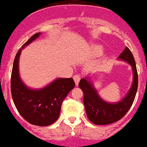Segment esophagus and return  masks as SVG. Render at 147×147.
Instances as JSON below:
<instances>
[{"label": "esophagus", "instance_id": "34e87169", "mask_svg": "<svg viewBox=\"0 0 147 147\" xmlns=\"http://www.w3.org/2000/svg\"><path fill=\"white\" fill-rule=\"evenodd\" d=\"M74 82H75V85L78 86L79 84V82H80V80H81V76L78 75V74L74 75Z\"/></svg>", "mask_w": 147, "mask_h": 147}]
</instances>
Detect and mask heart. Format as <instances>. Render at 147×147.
Returning <instances> with one entry per match:
<instances>
[{"label": "heart", "mask_w": 147, "mask_h": 147, "mask_svg": "<svg viewBox=\"0 0 147 147\" xmlns=\"http://www.w3.org/2000/svg\"><path fill=\"white\" fill-rule=\"evenodd\" d=\"M93 51L95 52L96 55H101L104 51V49L101 46H94L93 47Z\"/></svg>", "instance_id": "1"}]
</instances>
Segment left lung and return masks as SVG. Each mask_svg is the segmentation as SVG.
<instances>
[{
    "label": "left lung",
    "instance_id": "1",
    "mask_svg": "<svg viewBox=\"0 0 147 147\" xmlns=\"http://www.w3.org/2000/svg\"><path fill=\"white\" fill-rule=\"evenodd\" d=\"M119 61L128 63L131 66L133 80L131 88L123 98L117 102H108L102 99L96 89L90 75L81 79L79 87L84 93V105L87 117L96 125H106L118 121L128 112L135 100L138 89V73L133 55L126 47L118 57Z\"/></svg>",
    "mask_w": 147,
    "mask_h": 147
}]
</instances>
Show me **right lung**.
Listing matches in <instances>:
<instances>
[{
  "instance_id": "right-lung-1",
  "label": "right lung",
  "mask_w": 147,
  "mask_h": 147,
  "mask_svg": "<svg viewBox=\"0 0 147 147\" xmlns=\"http://www.w3.org/2000/svg\"><path fill=\"white\" fill-rule=\"evenodd\" d=\"M41 32L32 35L16 55L11 77V92L16 109L25 120L36 126H49L59 117L64 99L74 88L73 78H59L40 88H32L22 81L19 71L21 51L38 38Z\"/></svg>"
}]
</instances>
